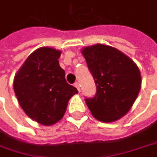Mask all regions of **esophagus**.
I'll return each mask as SVG.
<instances>
[{
    "label": "esophagus",
    "mask_w": 157,
    "mask_h": 157,
    "mask_svg": "<svg viewBox=\"0 0 157 157\" xmlns=\"http://www.w3.org/2000/svg\"><path fill=\"white\" fill-rule=\"evenodd\" d=\"M75 87L77 88V90H78L79 92H80V84H79L78 82H76L75 83Z\"/></svg>",
    "instance_id": "esophagus-1"
}]
</instances>
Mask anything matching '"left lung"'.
<instances>
[{"instance_id":"1","label":"left lung","mask_w":157,"mask_h":157,"mask_svg":"<svg viewBox=\"0 0 157 157\" xmlns=\"http://www.w3.org/2000/svg\"><path fill=\"white\" fill-rule=\"evenodd\" d=\"M89 71L96 84V94L86 98L92 114L99 121L114 122L131 109L141 89L137 65L116 48L95 44L83 48Z\"/></svg>"}]
</instances>
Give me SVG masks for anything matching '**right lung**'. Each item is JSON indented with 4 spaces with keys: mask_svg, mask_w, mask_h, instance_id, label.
<instances>
[{
    "mask_svg": "<svg viewBox=\"0 0 157 157\" xmlns=\"http://www.w3.org/2000/svg\"><path fill=\"white\" fill-rule=\"evenodd\" d=\"M61 52L41 47L31 53L13 80L18 102L25 113L44 125L60 121L71 97L78 91L67 83L59 65Z\"/></svg>",
    "mask_w": 157,
    "mask_h": 157,
    "instance_id": "right-lung-1",
    "label": "right lung"
}]
</instances>
